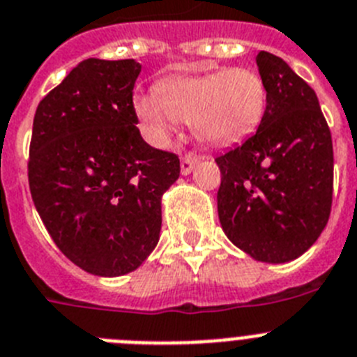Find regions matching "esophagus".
Here are the masks:
<instances>
[{"mask_svg":"<svg viewBox=\"0 0 357 357\" xmlns=\"http://www.w3.org/2000/svg\"><path fill=\"white\" fill-rule=\"evenodd\" d=\"M201 158L199 156H194V154H188V156H185L181 160V174L187 176L190 174L192 170L196 169L197 163H199Z\"/></svg>","mask_w":357,"mask_h":357,"instance_id":"1","label":"esophagus"}]
</instances>
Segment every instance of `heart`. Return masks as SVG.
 Listing matches in <instances>:
<instances>
[{
  "instance_id": "obj_1",
  "label": "heart",
  "mask_w": 357,
  "mask_h": 357,
  "mask_svg": "<svg viewBox=\"0 0 357 357\" xmlns=\"http://www.w3.org/2000/svg\"><path fill=\"white\" fill-rule=\"evenodd\" d=\"M156 91L138 95L135 111L158 147L170 144L181 122H192L197 138L206 144H235L260 126L268 102L264 80L250 68L172 77Z\"/></svg>"
}]
</instances>
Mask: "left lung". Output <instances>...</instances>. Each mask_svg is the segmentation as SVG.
Returning a JSON list of instances; mask_svg holds the SVG:
<instances>
[{
	"mask_svg": "<svg viewBox=\"0 0 357 357\" xmlns=\"http://www.w3.org/2000/svg\"><path fill=\"white\" fill-rule=\"evenodd\" d=\"M268 102L259 129L215 158L217 212L226 237L260 262L298 259L320 237L333 204V138L314 89L286 61L257 55Z\"/></svg>",
	"mask_w": 357,
	"mask_h": 357,
	"instance_id": "left-lung-1",
	"label": "left lung"
}]
</instances>
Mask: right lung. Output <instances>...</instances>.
<instances>
[{
	"instance_id": "right-lung-1",
	"label": "right lung",
	"mask_w": 357,
	"mask_h": 357,
	"mask_svg": "<svg viewBox=\"0 0 357 357\" xmlns=\"http://www.w3.org/2000/svg\"><path fill=\"white\" fill-rule=\"evenodd\" d=\"M135 59H86L39 102L29 183L50 237L98 277L135 271L161 230V196L179 158L154 149L136 127Z\"/></svg>"
}]
</instances>
